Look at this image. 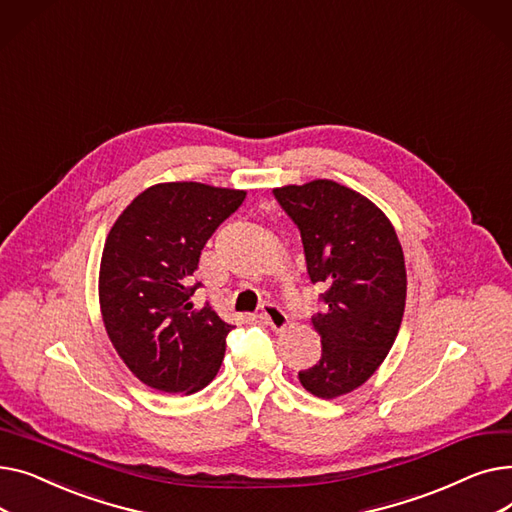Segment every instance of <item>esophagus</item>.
<instances>
[{"label": "esophagus", "mask_w": 512, "mask_h": 512, "mask_svg": "<svg viewBox=\"0 0 512 512\" xmlns=\"http://www.w3.org/2000/svg\"><path fill=\"white\" fill-rule=\"evenodd\" d=\"M261 317L265 319V324L272 326V330H284L288 326V315L276 303H263Z\"/></svg>", "instance_id": "obj_1"}]
</instances>
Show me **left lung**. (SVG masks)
Masks as SVG:
<instances>
[{"mask_svg": "<svg viewBox=\"0 0 512 512\" xmlns=\"http://www.w3.org/2000/svg\"><path fill=\"white\" fill-rule=\"evenodd\" d=\"M301 230L307 272L326 292L311 317L321 359L299 371L307 392L336 398L365 384L392 348L407 299L405 255L380 207L334 180L274 188Z\"/></svg>", "mask_w": 512, "mask_h": 512, "instance_id": "left-lung-1", "label": "left lung"}]
</instances>
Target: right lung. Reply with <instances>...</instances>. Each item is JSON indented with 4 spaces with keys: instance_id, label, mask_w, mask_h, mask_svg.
Segmentation results:
<instances>
[{
    "instance_id": "right-lung-1",
    "label": "right lung",
    "mask_w": 512,
    "mask_h": 512,
    "mask_svg": "<svg viewBox=\"0 0 512 512\" xmlns=\"http://www.w3.org/2000/svg\"><path fill=\"white\" fill-rule=\"evenodd\" d=\"M247 193L201 182H164L134 199L107 234L99 305L114 348L159 392L193 394L220 371L232 330L191 286L205 242Z\"/></svg>"
}]
</instances>
